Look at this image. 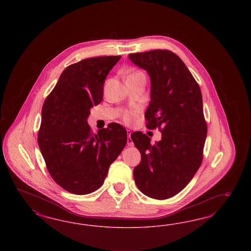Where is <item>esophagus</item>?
<instances>
[{
  "label": "esophagus",
  "mask_w": 251,
  "mask_h": 251,
  "mask_svg": "<svg viewBox=\"0 0 251 251\" xmlns=\"http://www.w3.org/2000/svg\"><path fill=\"white\" fill-rule=\"evenodd\" d=\"M127 134H128L127 145H129V146H133V142H132V141H131V139H130V134H131V132H130V130H129V129H127Z\"/></svg>",
  "instance_id": "esophagus-1"
}]
</instances>
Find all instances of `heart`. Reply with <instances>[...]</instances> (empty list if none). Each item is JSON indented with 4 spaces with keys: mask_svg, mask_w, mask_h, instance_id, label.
<instances>
[{
    "mask_svg": "<svg viewBox=\"0 0 251 251\" xmlns=\"http://www.w3.org/2000/svg\"><path fill=\"white\" fill-rule=\"evenodd\" d=\"M136 75H141V73H138V72L132 73L131 75H129V76ZM134 118H135V113L134 112H125L124 115H123V120L125 122H128V123L133 122Z\"/></svg>",
    "mask_w": 251,
    "mask_h": 251,
    "instance_id": "obj_1",
    "label": "heart"
}]
</instances>
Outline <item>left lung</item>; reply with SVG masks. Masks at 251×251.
Segmentation results:
<instances>
[{
	"instance_id": "8db88e82",
	"label": "left lung",
	"mask_w": 251,
	"mask_h": 251,
	"mask_svg": "<svg viewBox=\"0 0 251 251\" xmlns=\"http://www.w3.org/2000/svg\"><path fill=\"white\" fill-rule=\"evenodd\" d=\"M151 81L147 128L162 138L151 144L142 131L130 138L142 159L133 169L138 189L156 200L173 197L189 184L202 161L207 136L200 86L181 59L167 50L129 55Z\"/></svg>"
}]
</instances>
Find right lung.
<instances>
[{
	"mask_svg": "<svg viewBox=\"0 0 251 251\" xmlns=\"http://www.w3.org/2000/svg\"><path fill=\"white\" fill-rule=\"evenodd\" d=\"M121 56L88 58L61 74L41 111L38 144L49 173L62 189L84 195L99 189L127 143L119 123L93 133L87 119L103 99L106 76Z\"/></svg>",
	"mask_w": 251,
	"mask_h": 251,
	"instance_id": "1",
	"label": "right lung"
}]
</instances>
